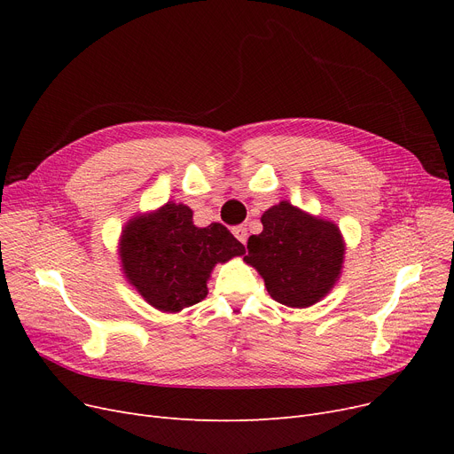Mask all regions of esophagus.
Wrapping results in <instances>:
<instances>
[{
	"mask_svg": "<svg viewBox=\"0 0 454 454\" xmlns=\"http://www.w3.org/2000/svg\"><path fill=\"white\" fill-rule=\"evenodd\" d=\"M231 233L237 237V241H241L243 245H247V239H248V231L245 226H235L231 230Z\"/></svg>",
	"mask_w": 454,
	"mask_h": 454,
	"instance_id": "obj_1",
	"label": "esophagus"
}]
</instances>
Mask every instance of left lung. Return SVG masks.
Masks as SVG:
<instances>
[{
	"label": "left lung",
	"mask_w": 454,
	"mask_h": 454,
	"mask_svg": "<svg viewBox=\"0 0 454 454\" xmlns=\"http://www.w3.org/2000/svg\"><path fill=\"white\" fill-rule=\"evenodd\" d=\"M263 231L250 235L245 261L265 279L269 294L287 307H311L335 287L344 267L340 228L287 200L261 215Z\"/></svg>",
	"instance_id": "obj_1"
}]
</instances>
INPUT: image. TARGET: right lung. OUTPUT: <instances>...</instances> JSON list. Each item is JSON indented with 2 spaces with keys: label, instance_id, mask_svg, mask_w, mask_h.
<instances>
[{
  "label": "right lung",
  "instance_id": "obj_1",
  "mask_svg": "<svg viewBox=\"0 0 454 454\" xmlns=\"http://www.w3.org/2000/svg\"><path fill=\"white\" fill-rule=\"evenodd\" d=\"M117 254L130 287L161 313H180L207 296L217 263L243 255L245 247L219 223L199 228L193 211L169 200L137 213L119 237Z\"/></svg>",
  "mask_w": 454,
  "mask_h": 454
}]
</instances>
